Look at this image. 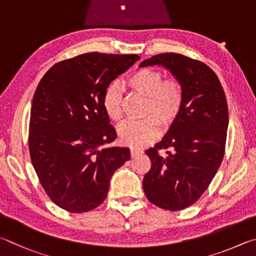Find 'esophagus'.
Listing matches in <instances>:
<instances>
[{
    "instance_id": "34e87169",
    "label": "esophagus",
    "mask_w": 256,
    "mask_h": 256,
    "mask_svg": "<svg viewBox=\"0 0 256 256\" xmlns=\"http://www.w3.org/2000/svg\"><path fill=\"white\" fill-rule=\"evenodd\" d=\"M142 150H137V148H130V155H132V158H135V156L140 155V154H142Z\"/></svg>"
}]
</instances>
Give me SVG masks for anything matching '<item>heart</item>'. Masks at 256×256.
Segmentation results:
<instances>
[{
  "label": "heart",
  "instance_id": "b5f03b06",
  "mask_svg": "<svg viewBox=\"0 0 256 256\" xmlns=\"http://www.w3.org/2000/svg\"><path fill=\"white\" fill-rule=\"evenodd\" d=\"M162 72L140 68L126 80L134 93L146 98L144 116L146 119L130 121L121 126L119 142L129 147H144L160 136V127L170 128L178 118L184 104V90L174 78H163ZM122 93L116 83L106 88L102 96V106L106 114L114 122H121L124 116Z\"/></svg>",
  "mask_w": 256,
  "mask_h": 256
}]
</instances>
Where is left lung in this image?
I'll list each match as a JSON object with an SVG mask.
<instances>
[{
  "label": "left lung",
  "mask_w": 256,
  "mask_h": 256,
  "mask_svg": "<svg viewBox=\"0 0 256 256\" xmlns=\"http://www.w3.org/2000/svg\"><path fill=\"white\" fill-rule=\"evenodd\" d=\"M168 70L184 90V104L166 135L145 153L152 166L142 180L152 204L176 212L194 204L216 176L225 154L228 106L220 80L202 62L181 54H158L140 67ZM166 149L165 154L160 153Z\"/></svg>",
  "instance_id": "8db88e82"
}]
</instances>
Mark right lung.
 <instances>
[{"label":"right lung","mask_w":256,"mask_h":256,"mask_svg":"<svg viewBox=\"0 0 256 256\" xmlns=\"http://www.w3.org/2000/svg\"><path fill=\"white\" fill-rule=\"evenodd\" d=\"M140 58L88 52L57 62L36 88L29 124L30 158L47 196L70 212L100 206L116 170L130 158L102 106L106 88Z\"/></svg>","instance_id":"1"}]
</instances>
